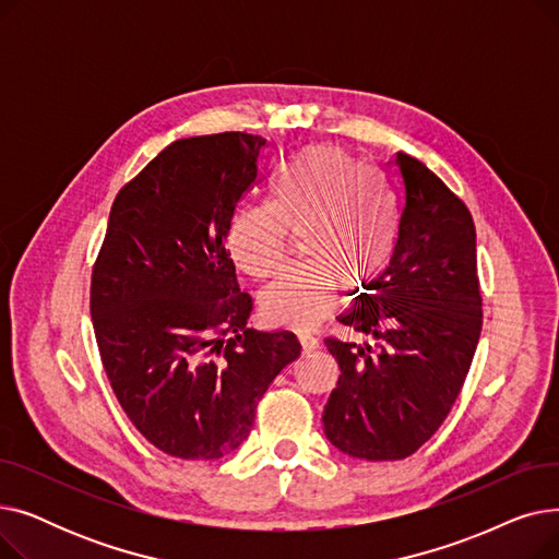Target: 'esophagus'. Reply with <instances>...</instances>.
Instances as JSON below:
<instances>
[{
    "label": "esophagus",
    "mask_w": 559,
    "mask_h": 559,
    "mask_svg": "<svg viewBox=\"0 0 559 559\" xmlns=\"http://www.w3.org/2000/svg\"><path fill=\"white\" fill-rule=\"evenodd\" d=\"M299 344H301V348H304V354H312V350L319 348V340H317L314 335H308V333L299 335Z\"/></svg>",
    "instance_id": "34e87169"
}]
</instances>
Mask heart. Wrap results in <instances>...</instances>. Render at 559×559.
<instances>
[{
  "instance_id": "1",
  "label": "heart",
  "mask_w": 559,
  "mask_h": 559,
  "mask_svg": "<svg viewBox=\"0 0 559 559\" xmlns=\"http://www.w3.org/2000/svg\"><path fill=\"white\" fill-rule=\"evenodd\" d=\"M304 267L262 289L260 312L274 326L306 331L337 304V281L362 287L385 272L396 247V211L376 176L335 146H308L274 179L267 205H240L226 226L238 267L272 276L289 238H301Z\"/></svg>"
}]
</instances>
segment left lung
<instances>
[{
  "mask_svg": "<svg viewBox=\"0 0 559 559\" xmlns=\"http://www.w3.org/2000/svg\"><path fill=\"white\" fill-rule=\"evenodd\" d=\"M390 267L340 317L365 342L326 337L340 380L324 407L329 442L369 462L405 460L457 401L483 331L476 226L464 201L399 152Z\"/></svg>",
  "mask_w": 559,
  "mask_h": 559,
  "instance_id": "obj_1",
  "label": "left lung"
}]
</instances>
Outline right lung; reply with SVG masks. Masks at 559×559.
Wrapping results in <instances>:
<instances>
[{"mask_svg":"<svg viewBox=\"0 0 559 559\" xmlns=\"http://www.w3.org/2000/svg\"><path fill=\"white\" fill-rule=\"evenodd\" d=\"M267 140L228 131L176 140L117 192L91 278L108 383L158 451L217 460L251 432L295 333L247 329L226 226L260 181Z\"/></svg>","mask_w":559,"mask_h":559,"instance_id":"obj_1","label":"right lung"}]
</instances>
